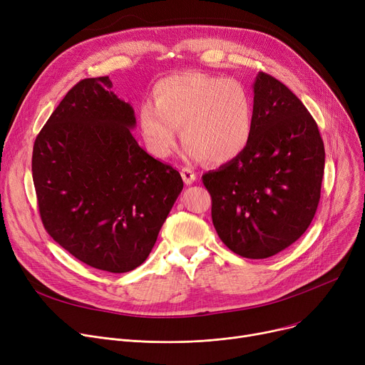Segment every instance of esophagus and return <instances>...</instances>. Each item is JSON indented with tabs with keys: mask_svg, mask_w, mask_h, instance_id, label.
Listing matches in <instances>:
<instances>
[{
	"mask_svg": "<svg viewBox=\"0 0 365 365\" xmlns=\"http://www.w3.org/2000/svg\"><path fill=\"white\" fill-rule=\"evenodd\" d=\"M180 175H182V179L186 185H190V183H194L197 180V173L189 167H183L180 170Z\"/></svg>",
	"mask_w": 365,
	"mask_h": 365,
	"instance_id": "1",
	"label": "esophagus"
}]
</instances>
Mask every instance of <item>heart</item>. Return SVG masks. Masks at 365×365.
Segmentation results:
<instances>
[{
  "label": "heart",
  "instance_id": "heart-1",
  "mask_svg": "<svg viewBox=\"0 0 365 365\" xmlns=\"http://www.w3.org/2000/svg\"><path fill=\"white\" fill-rule=\"evenodd\" d=\"M138 120L153 157L175 152L182 127L189 158L223 164L240 157L252 140L255 101L237 80L186 71L153 86L152 103L139 108Z\"/></svg>",
  "mask_w": 365,
  "mask_h": 365
}]
</instances>
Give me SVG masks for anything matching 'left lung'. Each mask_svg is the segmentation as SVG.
Masks as SVG:
<instances>
[{"instance_id": "8db88e82", "label": "left lung", "mask_w": 365, "mask_h": 365, "mask_svg": "<svg viewBox=\"0 0 365 365\" xmlns=\"http://www.w3.org/2000/svg\"><path fill=\"white\" fill-rule=\"evenodd\" d=\"M255 131L235 160L202 175L223 244L247 259L271 257L309 227L321 197L325 150L297 96L259 72Z\"/></svg>"}]
</instances>
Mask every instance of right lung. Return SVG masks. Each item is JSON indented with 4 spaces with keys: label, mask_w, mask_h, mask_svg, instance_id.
<instances>
[{
    "label": "right lung",
    "mask_w": 365,
    "mask_h": 365,
    "mask_svg": "<svg viewBox=\"0 0 365 365\" xmlns=\"http://www.w3.org/2000/svg\"><path fill=\"white\" fill-rule=\"evenodd\" d=\"M110 88L99 76L66 93L35 139L32 179L48 235L86 264L123 274L149 256L183 180L139 146L134 110Z\"/></svg>",
    "instance_id": "1"
}]
</instances>
